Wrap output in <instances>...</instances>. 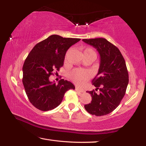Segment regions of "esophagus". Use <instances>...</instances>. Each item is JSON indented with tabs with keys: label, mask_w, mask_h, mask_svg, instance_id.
Masks as SVG:
<instances>
[{
	"label": "esophagus",
	"mask_w": 146,
	"mask_h": 146,
	"mask_svg": "<svg viewBox=\"0 0 146 146\" xmlns=\"http://www.w3.org/2000/svg\"><path fill=\"white\" fill-rule=\"evenodd\" d=\"M75 90H76V91H77V92L80 93H84V90H80V89L78 88H75Z\"/></svg>",
	"instance_id": "1"
}]
</instances>
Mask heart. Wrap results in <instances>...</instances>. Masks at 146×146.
<instances>
[{
    "label": "heart",
    "mask_w": 146,
    "mask_h": 146,
    "mask_svg": "<svg viewBox=\"0 0 146 146\" xmlns=\"http://www.w3.org/2000/svg\"><path fill=\"white\" fill-rule=\"evenodd\" d=\"M83 55L90 56L95 58L96 53L92 48H85L83 51ZM90 77V73L88 71L76 69L70 73V78L73 82L78 85H82Z\"/></svg>",
    "instance_id": "1"
}]
</instances>
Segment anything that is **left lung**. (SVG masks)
Masks as SVG:
<instances>
[{
  "label": "left lung",
  "mask_w": 146,
  "mask_h": 146,
  "mask_svg": "<svg viewBox=\"0 0 146 146\" xmlns=\"http://www.w3.org/2000/svg\"><path fill=\"white\" fill-rule=\"evenodd\" d=\"M82 41L97 49L100 56L98 72L92 80L96 89L88 91L92 100L84 108L91 115H108L118 107L126 91L129 75L125 60L118 48L106 38Z\"/></svg>",
  "instance_id": "8db88e82"
}]
</instances>
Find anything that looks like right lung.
<instances>
[{"label":"right lung","mask_w":146,"mask_h":146,"mask_svg":"<svg viewBox=\"0 0 146 146\" xmlns=\"http://www.w3.org/2000/svg\"><path fill=\"white\" fill-rule=\"evenodd\" d=\"M80 40L53 35L36 44L28 54L23 68V83L29 102L38 110H53L66 91L75 90L70 81L61 79L56 84L49 77L63 66L66 51Z\"/></svg>","instance_id":"1"}]
</instances>
